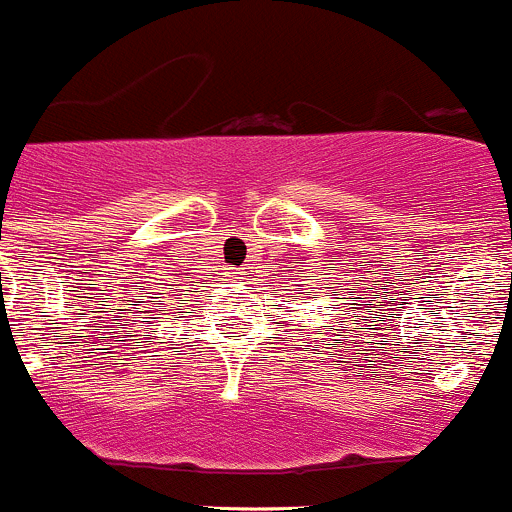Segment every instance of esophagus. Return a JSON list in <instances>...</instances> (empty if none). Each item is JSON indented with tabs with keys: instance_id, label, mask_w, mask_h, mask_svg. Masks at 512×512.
<instances>
[{
	"instance_id": "obj_1",
	"label": "esophagus",
	"mask_w": 512,
	"mask_h": 512,
	"mask_svg": "<svg viewBox=\"0 0 512 512\" xmlns=\"http://www.w3.org/2000/svg\"><path fill=\"white\" fill-rule=\"evenodd\" d=\"M229 276H231V278H244V271H231Z\"/></svg>"
}]
</instances>
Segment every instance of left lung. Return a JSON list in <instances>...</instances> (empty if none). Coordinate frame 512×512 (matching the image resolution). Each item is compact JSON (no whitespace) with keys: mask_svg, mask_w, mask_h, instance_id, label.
Masks as SVG:
<instances>
[{"mask_svg":"<svg viewBox=\"0 0 512 512\" xmlns=\"http://www.w3.org/2000/svg\"><path fill=\"white\" fill-rule=\"evenodd\" d=\"M306 293H311V291H306Z\"/></svg>","mask_w":512,"mask_h":512,"instance_id":"8db88e82","label":"left lung"}]
</instances>
